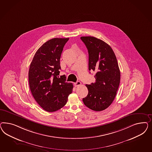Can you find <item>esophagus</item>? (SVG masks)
<instances>
[{
  "label": "esophagus",
  "mask_w": 152,
  "mask_h": 152,
  "mask_svg": "<svg viewBox=\"0 0 152 152\" xmlns=\"http://www.w3.org/2000/svg\"><path fill=\"white\" fill-rule=\"evenodd\" d=\"M74 85H75V87H77V86H80L81 85V83L80 81H77L76 83H74Z\"/></svg>",
  "instance_id": "esophagus-1"
}]
</instances>
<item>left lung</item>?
<instances>
[{"mask_svg": "<svg viewBox=\"0 0 152 152\" xmlns=\"http://www.w3.org/2000/svg\"><path fill=\"white\" fill-rule=\"evenodd\" d=\"M88 53V69L96 72V81L86 85L84 104L96 111L104 110L115 99L120 81V72L115 53L106 42L91 36L81 37Z\"/></svg>", "mask_w": 152, "mask_h": 152, "instance_id": "obj_1", "label": "left lung"}]
</instances>
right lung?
<instances>
[{
	"label": "right lung",
	"instance_id": "add662e5",
	"mask_svg": "<svg viewBox=\"0 0 152 152\" xmlns=\"http://www.w3.org/2000/svg\"><path fill=\"white\" fill-rule=\"evenodd\" d=\"M69 38H55L45 42L36 52L30 64L28 80L35 100L48 112L58 110L66 105L72 92L73 84L60 75V58Z\"/></svg>",
	"mask_w": 152,
	"mask_h": 152
}]
</instances>
